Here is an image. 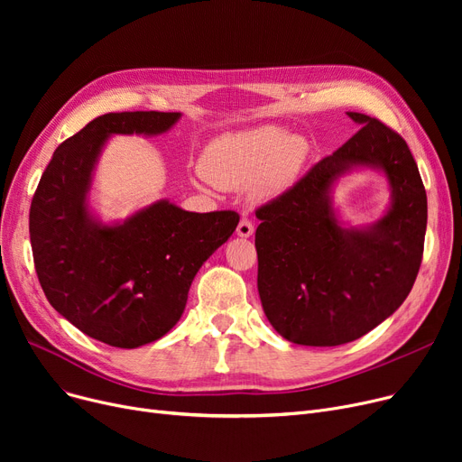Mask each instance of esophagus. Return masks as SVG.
<instances>
[{"label":"esophagus","mask_w":462,"mask_h":462,"mask_svg":"<svg viewBox=\"0 0 462 462\" xmlns=\"http://www.w3.org/2000/svg\"><path fill=\"white\" fill-rule=\"evenodd\" d=\"M253 232H254V226H253V223L249 221V218H241L237 228H236V234L239 237H251Z\"/></svg>","instance_id":"34e87169"}]
</instances>
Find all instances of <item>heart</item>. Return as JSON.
Returning <instances> with one entry per match:
<instances>
[{
    "mask_svg": "<svg viewBox=\"0 0 462 462\" xmlns=\"http://www.w3.org/2000/svg\"><path fill=\"white\" fill-rule=\"evenodd\" d=\"M309 143L282 127L262 125L217 136L202 153L200 168L208 183L223 190L249 185L254 200H272L294 183L307 161Z\"/></svg>",
    "mask_w": 462,
    "mask_h": 462,
    "instance_id": "b5f03b06",
    "label": "heart"
}]
</instances>
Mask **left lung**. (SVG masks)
<instances>
[{
    "label": "left lung",
    "instance_id": "8db88e82",
    "mask_svg": "<svg viewBox=\"0 0 462 462\" xmlns=\"http://www.w3.org/2000/svg\"><path fill=\"white\" fill-rule=\"evenodd\" d=\"M346 116L361 129L256 211L262 309L281 337L303 346L345 345L390 319L423 254L427 194L406 142L371 116ZM356 169L380 173L391 187V204L371 226H350L332 199Z\"/></svg>",
    "mask_w": 462,
    "mask_h": 462
}]
</instances>
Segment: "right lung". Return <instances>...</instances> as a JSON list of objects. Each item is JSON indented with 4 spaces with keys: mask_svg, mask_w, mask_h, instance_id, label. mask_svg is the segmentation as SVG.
I'll return each mask as SVG.
<instances>
[{
    "mask_svg": "<svg viewBox=\"0 0 462 462\" xmlns=\"http://www.w3.org/2000/svg\"><path fill=\"white\" fill-rule=\"evenodd\" d=\"M181 112L95 117L54 152L30 209L42 292L65 320L97 341L138 348L172 329L202 263L226 244L236 211L194 213L168 199L103 221L91 204L95 170L112 136H159Z\"/></svg>",
    "mask_w": 462,
    "mask_h": 462,
    "instance_id": "obj_1",
    "label": "right lung"
}]
</instances>
